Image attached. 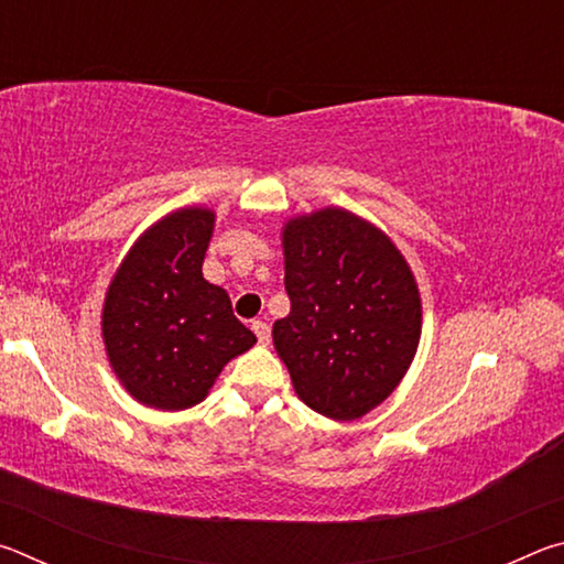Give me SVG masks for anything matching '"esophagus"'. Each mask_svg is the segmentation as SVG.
Instances as JSON below:
<instances>
[{"label":"esophagus","mask_w":564,"mask_h":564,"mask_svg":"<svg viewBox=\"0 0 564 564\" xmlns=\"http://www.w3.org/2000/svg\"><path fill=\"white\" fill-rule=\"evenodd\" d=\"M251 328H253V333H256V338H259V343H263V346H269V340H271V328H269V323H263V321H253V323H251Z\"/></svg>","instance_id":"1"}]
</instances>
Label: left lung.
<instances>
[{"mask_svg": "<svg viewBox=\"0 0 564 564\" xmlns=\"http://www.w3.org/2000/svg\"><path fill=\"white\" fill-rule=\"evenodd\" d=\"M291 313L273 346L305 405L356 420L383 403L417 350L420 293L395 243L346 208H321L283 228Z\"/></svg>", "mask_w": 564, "mask_h": 564, "instance_id": "obj_1", "label": "left lung"}]
</instances>
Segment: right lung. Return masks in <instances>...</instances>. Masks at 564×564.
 Instances as JSON below:
<instances>
[{
    "label": "right lung",
    "instance_id": "obj_1",
    "mask_svg": "<svg viewBox=\"0 0 564 564\" xmlns=\"http://www.w3.org/2000/svg\"><path fill=\"white\" fill-rule=\"evenodd\" d=\"M212 208H178L141 234L104 299L101 336L113 373L149 408L184 410L208 395L256 336L202 273Z\"/></svg>",
    "mask_w": 564,
    "mask_h": 564
}]
</instances>
